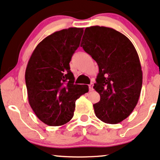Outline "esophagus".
I'll list each match as a JSON object with an SVG mask.
<instances>
[{"mask_svg": "<svg viewBox=\"0 0 160 160\" xmlns=\"http://www.w3.org/2000/svg\"><path fill=\"white\" fill-rule=\"evenodd\" d=\"M93 86H94V84L93 83H91L89 85V91H92L93 90H94V88H93Z\"/></svg>", "mask_w": 160, "mask_h": 160, "instance_id": "esophagus-1", "label": "esophagus"}]
</instances>
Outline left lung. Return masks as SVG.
Segmentation results:
<instances>
[{
    "instance_id": "1",
    "label": "left lung",
    "mask_w": 160,
    "mask_h": 160,
    "mask_svg": "<svg viewBox=\"0 0 160 160\" xmlns=\"http://www.w3.org/2000/svg\"><path fill=\"white\" fill-rule=\"evenodd\" d=\"M81 47L99 66L94 85L100 96L93 105L96 116L106 123L121 122L135 108L142 88L135 48L121 32L98 26L85 28Z\"/></svg>"
}]
</instances>
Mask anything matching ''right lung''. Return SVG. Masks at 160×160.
Listing matches in <instances>:
<instances>
[{
  "mask_svg": "<svg viewBox=\"0 0 160 160\" xmlns=\"http://www.w3.org/2000/svg\"><path fill=\"white\" fill-rule=\"evenodd\" d=\"M83 32V28L55 32L38 44L27 64L28 103L37 117L50 126L70 121L76 100L88 91V85H75L69 66Z\"/></svg>",
  "mask_w": 160,
  "mask_h": 160,
  "instance_id": "right-lung-1",
  "label": "right lung"
}]
</instances>
